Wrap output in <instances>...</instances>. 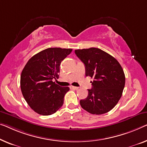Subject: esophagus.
<instances>
[{"label":"esophagus","mask_w":147,"mask_h":147,"mask_svg":"<svg viewBox=\"0 0 147 147\" xmlns=\"http://www.w3.org/2000/svg\"><path fill=\"white\" fill-rule=\"evenodd\" d=\"M70 87H71V88H72V89H74V90H78V88H78V87L73 86H71Z\"/></svg>","instance_id":"1"}]
</instances>
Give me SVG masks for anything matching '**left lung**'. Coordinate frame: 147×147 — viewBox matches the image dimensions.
I'll return each mask as SVG.
<instances>
[{"label": "left lung", "mask_w": 147, "mask_h": 147, "mask_svg": "<svg viewBox=\"0 0 147 147\" xmlns=\"http://www.w3.org/2000/svg\"><path fill=\"white\" fill-rule=\"evenodd\" d=\"M75 54L84 63L86 76L94 78L87 98L80 101L82 108L92 114L108 112L121 98L125 76L121 65L108 53L98 48L77 49Z\"/></svg>", "instance_id": "left-lung-1"}]
</instances>
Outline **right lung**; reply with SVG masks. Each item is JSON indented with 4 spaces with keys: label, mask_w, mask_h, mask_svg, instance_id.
I'll use <instances>...</instances> for the list:
<instances>
[{
    "label": "right lung",
    "mask_w": 147,
    "mask_h": 147,
    "mask_svg": "<svg viewBox=\"0 0 147 147\" xmlns=\"http://www.w3.org/2000/svg\"><path fill=\"white\" fill-rule=\"evenodd\" d=\"M72 50L47 48L30 59L22 70V93L30 108L38 114H53L63 106L69 88L59 86L53 80L59 78L61 63Z\"/></svg>",
    "instance_id": "add662e5"
}]
</instances>
